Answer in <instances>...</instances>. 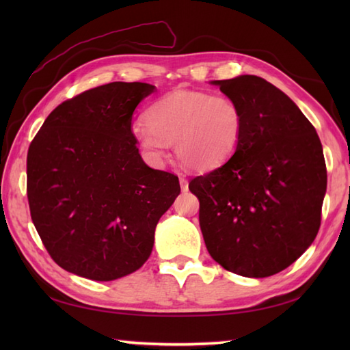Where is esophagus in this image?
<instances>
[{"instance_id":"obj_1","label":"esophagus","mask_w":350,"mask_h":350,"mask_svg":"<svg viewBox=\"0 0 350 350\" xmlns=\"http://www.w3.org/2000/svg\"><path fill=\"white\" fill-rule=\"evenodd\" d=\"M179 182H180V188H182V191H187V189H188V180L185 179L183 176H180V177H179Z\"/></svg>"}]
</instances>
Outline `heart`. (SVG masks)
<instances>
[{"label":"heart","instance_id":"obj_1","mask_svg":"<svg viewBox=\"0 0 350 350\" xmlns=\"http://www.w3.org/2000/svg\"><path fill=\"white\" fill-rule=\"evenodd\" d=\"M141 152L159 165L170 144L183 165L197 171L218 168L239 148L243 113L234 99L198 90H174L147 111V123L132 128Z\"/></svg>","mask_w":350,"mask_h":350}]
</instances>
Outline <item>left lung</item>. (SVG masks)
<instances>
[{
  "mask_svg": "<svg viewBox=\"0 0 350 350\" xmlns=\"http://www.w3.org/2000/svg\"><path fill=\"white\" fill-rule=\"evenodd\" d=\"M211 84L239 103L243 135L224 165L189 182L206 248L230 272L271 277L296 262L321 227V139L298 105L266 79L239 75Z\"/></svg>",
  "mask_w": 350,
  "mask_h": 350,
  "instance_id": "obj_1",
  "label": "left lung"
}]
</instances>
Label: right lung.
<instances>
[{
	"label": "right lung",
	"instance_id": "obj_1",
	"mask_svg": "<svg viewBox=\"0 0 350 350\" xmlns=\"http://www.w3.org/2000/svg\"><path fill=\"white\" fill-rule=\"evenodd\" d=\"M156 87L109 83L63 102L29 144L33 224L54 262L93 281L135 272L154 228L180 194L177 176L153 170L132 133L138 103Z\"/></svg>",
	"mask_w": 350,
	"mask_h": 350
}]
</instances>
